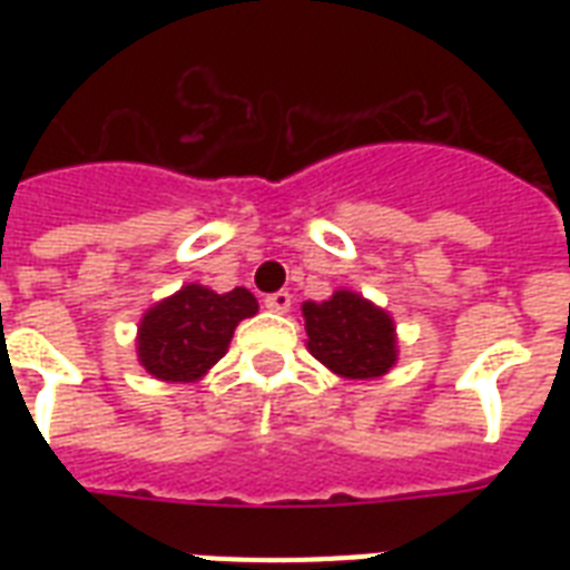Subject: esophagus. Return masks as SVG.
I'll use <instances>...</instances> for the list:
<instances>
[{"mask_svg":"<svg viewBox=\"0 0 570 570\" xmlns=\"http://www.w3.org/2000/svg\"><path fill=\"white\" fill-rule=\"evenodd\" d=\"M289 304H293V295L286 293V289L266 295V307L272 313H286V311H289Z\"/></svg>","mask_w":570,"mask_h":570,"instance_id":"obj_1","label":"esophagus"}]
</instances>
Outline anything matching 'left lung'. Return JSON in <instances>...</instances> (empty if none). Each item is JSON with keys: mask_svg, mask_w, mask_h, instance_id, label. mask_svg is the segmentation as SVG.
I'll return each instance as SVG.
<instances>
[{"mask_svg": "<svg viewBox=\"0 0 570 570\" xmlns=\"http://www.w3.org/2000/svg\"><path fill=\"white\" fill-rule=\"evenodd\" d=\"M304 328L316 361L346 379H375L396 361L393 322L361 295L340 289L328 302H307Z\"/></svg>", "mask_w": 570, "mask_h": 570, "instance_id": "8db88e82", "label": "left lung"}]
</instances>
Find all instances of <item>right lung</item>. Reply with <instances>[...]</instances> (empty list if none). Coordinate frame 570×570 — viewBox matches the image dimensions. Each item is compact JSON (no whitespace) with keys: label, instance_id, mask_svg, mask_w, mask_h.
<instances>
[{"label":"right lung","instance_id":"right-lung-1","mask_svg":"<svg viewBox=\"0 0 570 570\" xmlns=\"http://www.w3.org/2000/svg\"><path fill=\"white\" fill-rule=\"evenodd\" d=\"M257 313L248 289L213 293L200 284L183 286L145 313L138 328V361L163 381H195L218 364L242 320Z\"/></svg>","mask_w":570,"mask_h":570}]
</instances>
